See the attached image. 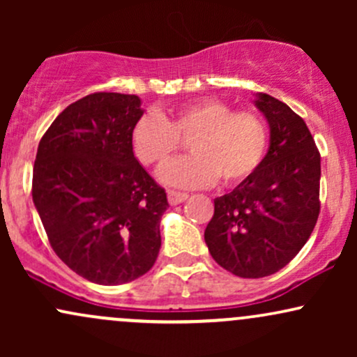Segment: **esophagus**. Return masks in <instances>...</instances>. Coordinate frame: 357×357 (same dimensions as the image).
Returning <instances> with one entry per match:
<instances>
[{
  "label": "esophagus",
  "mask_w": 357,
  "mask_h": 357,
  "mask_svg": "<svg viewBox=\"0 0 357 357\" xmlns=\"http://www.w3.org/2000/svg\"><path fill=\"white\" fill-rule=\"evenodd\" d=\"M188 199V195L186 192H181V191H174V190H169L167 191V202L171 204H179L183 202H186Z\"/></svg>",
  "instance_id": "esophagus-1"
}]
</instances>
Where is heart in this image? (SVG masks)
<instances>
[{
    "label": "heart",
    "instance_id": "obj_1",
    "mask_svg": "<svg viewBox=\"0 0 357 357\" xmlns=\"http://www.w3.org/2000/svg\"><path fill=\"white\" fill-rule=\"evenodd\" d=\"M191 139V155L176 159L159 173L176 188H202L220 179L236 186L257 173L268 151V126L252 110H236L218 99H199L146 112L130 129V149L142 166L161 167Z\"/></svg>",
    "mask_w": 357,
    "mask_h": 357
}]
</instances>
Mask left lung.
Wrapping results in <instances>:
<instances>
[{"mask_svg": "<svg viewBox=\"0 0 357 357\" xmlns=\"http://www.w3.org/2000/svg\"><path fill=\"white\" fill-rule=\"evenodd\" d=\"M255 105L270 126V147L258 171L215 199L204 241L233 275L260 278L284 268L317 223L321 154L304 119L267 93Z\"/></svg>", "mask_w": 357, "mask_h": 357, "instance_id": "1", "label": "left lung"}]
</instances>
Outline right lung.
Wrapping results in <instances>:
<instances>
[{
  "mask_svg": "<svg viewBox=\"0 0 357 357\" xmlns=\"http://www.w3.org/2000/svg\"><path fill=\"white\" fill-rule=\"evenodd\" d=\"M141 99L96 92L60 114L36 151L31 196L59 258L93 284L132 282L161 248L166 191L139 165L130 129Z\"/></svg>",
  "mask_w": 357,
  "mask_h": 357,
  "instance_id": "add662e5",
  "label": "right lung"
}]
</instances>
